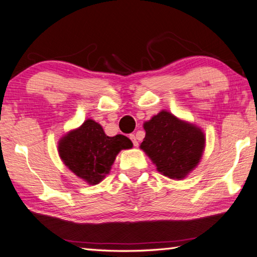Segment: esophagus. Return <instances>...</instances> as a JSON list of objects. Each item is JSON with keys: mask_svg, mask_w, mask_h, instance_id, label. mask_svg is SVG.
<instances>
[{"mask_svg": "<svg viewBox=\"0 0 257 257\" xmlns=\"http://www.w3.org/2000/svg\"><path fill=\"white\" fill-rule=\"evenodd\" d=\"M129 138L132 139V142H133V144H134V146H138V141H137V138H136V136H135L134 134H132V135H129Z\"/></svg>", "mask_w": 257, "mask_h": 257, "instance_id": "esophagus-1", "label": "esophagus"}]
</instances>
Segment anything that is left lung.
Returning <instances> with one entry per match:
<instances>
[{"label":"left lung","mask_w":257,"mask_h":257,"mask_svg":"<svg viewBox=\"0 0 257 257\" xmlns=\"http://www.w3.org/2000/svg\"><path fill=\"white\" fill-rule=\"evenodd\" d=\"M144 129L141 149L162 175L179 180L198 164L205 145L199 128L162 111L145 122Z\"/></svg>","instance_id":"obj_1"}]
</instances>
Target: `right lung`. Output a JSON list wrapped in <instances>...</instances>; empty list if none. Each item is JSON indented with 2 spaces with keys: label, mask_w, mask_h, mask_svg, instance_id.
Instances as JSON below:
<instances>
[{
  "label": "right lung",
  "mask_w": 257,
  "mask_h": 257,
  "mask_svg": "<svg viewBox=\"0 0 257 257\" xmlns=\"http://www.w3.org/2000/svg\"><path fill=\"white\" fill-rule=\"evenodd\" d=\"M132 147L133 143L128 137L123 135L108 137L101 124L88 119L80 128L61 139L59 154L76 176L90 185H96L110 171L116 154Z\"/></svg>",
  "instance_id": "add662e5"
}]
</instances>
